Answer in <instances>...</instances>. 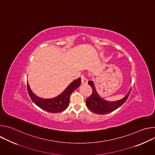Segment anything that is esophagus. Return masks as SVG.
Returning a JSON list of instances; mask_svg holds the SVG:
<instances>
[{"label":"esophagus","mask_w":155,"mask_h":155,"mask_svg":"<svg viewBox=\"0 0 155 155\" xmlns=\"http://www.w3.org/2000/svg\"><path fill=\"white\" fill-rule=\"evenodd\" d=\"M87 79L84 75H83L81 77V84H87Z\"/></svg>","instance_id":"obj_1"}]
</instances>
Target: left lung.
Here are the masks:
<instances>
[{"label":"left lung","mask_w":155,"mask_h":155,"mask_svg":"<svg viewBox=\"0 0 155 155\" xmlns=\"http://www.w3.org/2000/svg\"><path fill=\"white\" fill-rule=\"evenodd\" d=\"M88 84L91 86L93 93L86 100V105L91 112L96 114L105 115L114 111L126 102L130 94L129 91L124 98L118 101L110 102L105 101L100 97L96 90L93 81H88Z\"/></svg>","instance_id":"8db88e82"}]
</instances>
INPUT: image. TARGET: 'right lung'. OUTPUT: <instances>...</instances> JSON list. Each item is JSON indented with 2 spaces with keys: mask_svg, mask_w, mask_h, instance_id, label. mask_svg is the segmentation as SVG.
<instances>
[{
  "mask_svg": "<svg viewBox=\"0 0 155 155\" xmlns=\"http://www.w3.org/2000/svg\"><path fill=\"white\" fill-rule=\"evenodd\" d=\"M27 84L28 93L35 105L48 112L59 113L63 112L68 107L70 96L81 84V78L73 81L61 94L51 99H43L37 96L31 91L28 83Z\"/></svg>",
  "mask_w": 155,
  "mask_h": 155,
  "instance_id": "obj_1",
  "label": "right lung"
}]
</instances>
